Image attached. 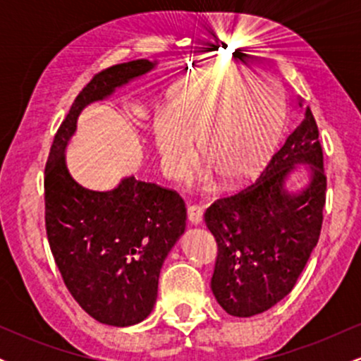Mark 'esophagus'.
Listing matches in <instances>:
<instances>
[{"instance_id":"obj_1","label":"esophagus","mask_w":361,"mask_h":361,"mask_svg":"<svg viewBox=\"0 0 361 361\" xmlns=\"http://www.w3.org/2000/svg\"><path fill=\"white\" fill-rule=\"evenodd\" d=\"M202 215H204V209L198 205L188 207V221L192 226H198L202 222Z\"/></svg>"}]
</instances>
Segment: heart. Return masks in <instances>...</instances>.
<instances>
[{"label": "heart", "mask_w": 361, "mask_h": 361, "mask_svg": "<svg viewBox=\"0 0 361 361\" xmlns=\"http://www.w3.org/2000/svg\"><path fill=\"white\" fill-rule=\"evenodd\" d=\"M239 68H214L186 76L173 88L169 106L154 111V139L168 176L185 178L197 157L227 183H239L261 168L279 142L285 110L271 86Z\"/></svg>", "instance_id": "b5f03b06"}]
</instances>
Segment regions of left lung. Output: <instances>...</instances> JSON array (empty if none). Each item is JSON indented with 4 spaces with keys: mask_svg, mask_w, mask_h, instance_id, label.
<instances>
[{
    "mask_svg": "<svg viewBox=\"0 0 361 361\" xmlns=\"http://www.w3.org/2000/svg\"><path fill=\"white\" fill-rule=\"evenodd\" d=\"M297 164H310L311 181L290 194L284 181ZM324 204L322 147L307 106L258 180L217 198L205 212L219 250L210 287L227 314L256 316L292 292L319 241Z\"/></svg>",
    "mask_w": 361,
    "mask_h": 361,
    "instance_id": "8db88e82",
    "label": "left lung"
}]
</instances>
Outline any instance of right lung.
I'll use <instances>...</instances> for the list:
<instances>
[{
    "label": "right lung",
    "mask_w": 361,
    "mask_h": 361,
    "mask_svg": "<svg viewBox=\"0 0 361 361\" xmlns=\"http://www.w3.org/2000/svg\"><path fill=\"white\" fill-rule=\"evenodd\" d=\"M154 66L137 59L94 74L57 128L45 164V231L54 261L81 309L117 327L137 324L154 307L161 267L185 233V202L175 190L134 176L110 192L85 188L69 175L64 151L86 105Z\"/></svg>",
    "instance_id": "right-lung-1"
}]
</instances>
